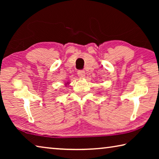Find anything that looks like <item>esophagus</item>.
Masks as SVG:
<instances>
[{"instance_id": "34e87169", "label": "esophagus", "mask_w": 159, "mask_h": 159, "mask_svg": "<svg viewBox=\"0 0 159 159\" xmlns=\"http://www.w3.org/2000/svg\"><path fill=\"white\" fill-rule=\"evenodd\" d=\"M78 76L80 78H83L85 76V73L84 71H82V70H80V71H78Z\"/></svg>"}]
</instances>
